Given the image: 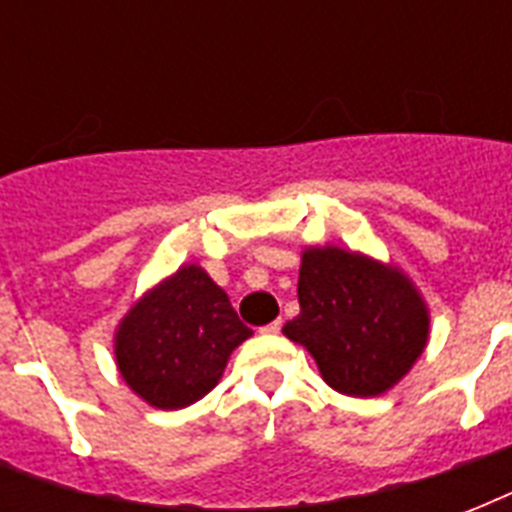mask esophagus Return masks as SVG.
Here are the masks:
<instances>
[{"label": "esophagus", "mask_w": 512, "mask_h": 512, "mask_svg": "<svg viewBox=\"0 0 512 512\" xmlns=\"http://www.w3.org/2000/svg\"><path fill=\"white\" fill-rule=\"evenodd\" d=\"M263 332H265V335H279V332H281V319L271 321V324H265Z\"/></svg>", "instance_id": "1"}]
</instances>
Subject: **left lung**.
<instances>
[{
    "instance_id": "obj_1",
    "label": "left lung",
    "mask_w": 512,
    "mask_h": 512,
    "mask_svg": "<svg viewBox=\"0 0 512 512\" xmlns=\"http://www.w3.org/2000/svg\"><path fill=\"white\" fill-rule=\"evenodd\" d=\"M300 313L284 335L303 345L337 393L380 396L406 377L430 337L420 289L393 263L364 252L305 247L297 281Z\"/></svg>"
}]
</instances>
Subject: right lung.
<instances>
[{
	"label": "right lung",
	"instance_id": "right-lung-1",
	"mask_svg": "<svg viewBox=\"0 0 512 512\" xmlns=\"http://www.w3.org/2000/svg\"><path fill=\"white\" fill-rule=\"evenodd\" d=\"M252 337L201 265H180L151 287L114 332L122 380L156 409H183L215 388L225 364Z\"/></svg>",
	"mask_w": 512,
	"mask_h": 512
}]
</instances>
